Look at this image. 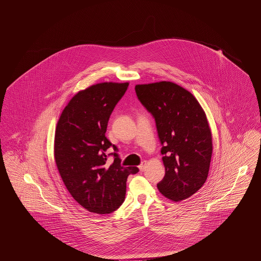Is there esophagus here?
<instances>
[{
    "label": "esophagus",
    "instance_id": "esophagus-1",
    "mask_svg": "<svg viewBox=\"0 0 261 261\" xmlns=\"http://www.w3.org/2000/svg\"><path fill=\"white\" fill-rule=\"evenodd\" d=\"M146 166H147V162H146V161H144V162H142V163L139 165V169H140V171H141V172H143V171L146 169Z\"/></svg>",
    "mask_w": 261,
    "mask_h": 261
}]
</instances>
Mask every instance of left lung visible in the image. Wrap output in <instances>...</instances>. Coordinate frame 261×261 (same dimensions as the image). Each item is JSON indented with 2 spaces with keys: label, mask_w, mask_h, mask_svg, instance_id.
Returning a JSON list of instances; mask_svg holds the SVG:
<instances>
[{
  "label": "left lung",
  "mask_w": 261,
  "mask_h": 261,
  "mask_svg": "<svg viewBox=\"0 0 261 261\" xmlns=\"http://www.w3.org/2000/svg\"><path fill=\"white\" fill-rule=\"evenodd\" d=\"M135 91L154 117L162 145L165 175L158 188L173 201L188 199L210 171L212 137L205 112L192 93L173 82L139 84Z\"/></svg>",
  "instance_id": "left-lung-1"
}]
</instances>
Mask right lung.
I'll use <instances>...</instances> for the list:
<instances>
[{"label": "right lung", "mask_w": 261, "mask_h": 261, "mask_svg": "<svg viewBox=\"0 0 261 261\" xmlns=\"http://www.w3.org/2000/svg\"><path fill=\"white\" fill-rule=\"evenodd\" d=\"M129 83L103 82L79 91L62 111L55 134L54 154L62 181L72 198L90 212L106 214L124 201L126 181L136 166L123 167L113 152L110 164L106 151L116 146L106 132L112 111Z\"/></svg>", "instance_id": "right-lung-1"}]
</instances>
